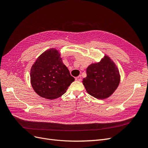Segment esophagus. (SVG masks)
I'll list each match as a JSON object with an SVG mask.
<instances>
[{"label":"esophagus","instance_id":"obj_1","mask_svg":"<svg viewBox=\"0 0 148 148\" xmlns=\"http://www.w3.org/2000/svg\"><path fill=\"white\" fill-rule=\"evenodd\" d=\"M75 80L77 81H81V76H78L75 78Z\"/></svg>","mask_w":148,"mask_h":148}]
</instances>
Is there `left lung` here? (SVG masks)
I'll return each instance as SVG.
<instances>
[{"label":"left lung","mask_w":148,"mask_h":148,"mask_svg":"<svg viewBox=\"0 0 148 148\" xmlns=\"http://www.w3.org/2000/svg\"><path fill=\"white\" fill-rule=\"evenodd\" d=\"M86 71L87 76L82 82L87 92L97 99L109 97L117 89L121 81L117 66L106 54L99 62L89 65Z\"/></svg>","instance_id":"1"}]
</instances>
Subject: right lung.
Here are the masks:
<instances>
[{
    "instance_id": "right-lung-1",
    "label": "right lung",
    "mask_w": 148,
    "mask_h": 148,
    "mask_svg": "<svg viewBox=\"0 0 148 148\" xmlns=\"http://www.w3.org/2000/svg\"><path fill=\"white\" fill-rule=\"evenodd\" d=\"M30 78L36 93L47 99L64 95L75 81L55 48L47 49L39 56L31 67Z\"/></svg>"
}]
</instances>
